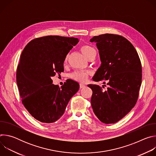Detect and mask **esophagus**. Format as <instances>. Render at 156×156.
I'll use <instances>...</instances> for the list:
<instances>
[{
  "mask_svg": "<svg viewBox=\"0 0 156 156\" xmlns=\"http://www.w3.org/2000/svg\"><path fill=\"white\" fill-rule=\"evenodd\" d=\"M80 88H84V87H86V85H84V84L81 83V84H80Z\"/></svg>",
  "mask_w": 156,
  "mask_h": 156,
  "instance_id": "1",
  "label": "esophagus"
}]
</instances>
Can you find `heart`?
Listing matches in <instances>:
<instances>
[{"instance_id": "b5f03b06", "label": "heart", "mask_w": 156, "mask_h": 156, "mask_svg": "<svg viewBox=\"0 0 156 156\" xmlns=\"http://www.w3.org/2000/svg\"><path fill=\"white\" fill-rule=\"evenodd\" d=\"M81 51L83 53V54L84 55V57L88 59L90 57H91L92 55H93L96 51L93 48H92L90 46L88 45H84L81 48ZM68 56H66L65 59V62L66 63L67 62ZM90 75V73L86 71H76L73 72L71 75V78H73L75 80H76L81 83H84L87 81L88 76Z\"/></svg>"}]
</instances>
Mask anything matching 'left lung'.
Listing matches in <instances>:
<instances>
[{"mask_svg": "<svg viewBox=\"0 0 156 156\" xmlns=\"http://www.w3.org/2000/svg\"><path fill=\"white\" fill-rule=\"evenodd\" d=\"M90 42L96 43L101 62L93 80L107 81L109 86L105 91L98 85L87 86L93 91L91 106L101 122L115 123L136 103L142 79L141 61L134 46L122 36L104 34Z\"/></svg>", "mask_w": 156, "mask_h": 156, "instance_id": "8db88e82", "label": "left lung"}]
</instances>
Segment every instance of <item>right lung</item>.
Returning a JSON list of instances; mask_svg holds the SVG:
<instances>
[{
	"mask_svg": "<svg viewBox=\"0 0 156 156\" xmlns=\"http://www.w3.org/2000/svg\"><path fill=\"white\" fill-rule=\"evenodd\" d=\"M78 38L48 36L31 41L22 52L16 70V83L22 103L42 123L56 122L64 114L79 84L67 80L60 87L52 77L63 72L66 55Z\"/></svg>",
	"mask_w": 156,
	"mask_h": 156,
	"instance_id": "obj_1",
	"label": "right lung"
}]
</instances>
